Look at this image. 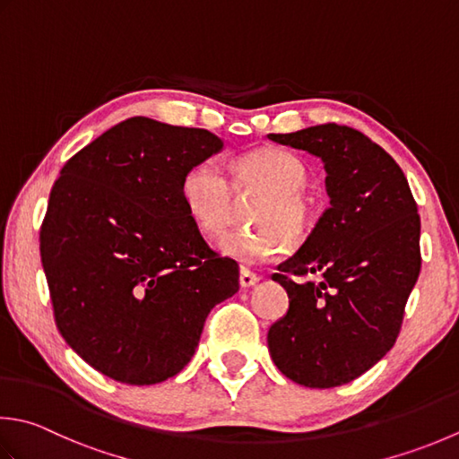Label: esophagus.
<instances>
[{
  "label": "esophagus",
  "instance_id": "esophagus-1",
  "mask_svg": "<svg viewBox=\"0 0 459 459\" xmlns=\"http://www.w3.org/2000/svg\"><path fill=\"white\" fill-rule=\"evenodd\" d=\"M258 281H260V276H258L256 273L248 271V268H245V266H240V276H238V282H240L242 289H250V286H255Z\"/></svg>",
  "mask_w": 459,
  "mask_h": 459
}]
</instances>
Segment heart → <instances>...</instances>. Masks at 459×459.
Here are the masks:
<instances>
[{
	"label": "heart",
	"instance_id": "heart-1",
	"mask_svg": "<svg viewBox=\"0 0 459 459\" xmlns=\"http://www.w3.org/2000/svg\"><path fill=\"white\" fill-rule=\"evenodd\" d=\"M307 183L308 169L299 157L264 147L230 160L229 177L212 159L193 165L183 177L181 195L196 227L209 237L227 230L237 195H260L248 212L256 229L229 232L219 248L242 263H264L284 253L289 237L308 235L312 204L302 191Z\"/></svg>",
	"mask_w": 459,
	"mask_h": 459
}]
</instances>
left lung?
I'll return each mask as SVG.
<instances>
[{"label":"left lung","mask_w":459,"mask_h":459,"mask_svg":"<svg viewBox=\"0 0 459 459\" xmlns=\"http://www.w3.org/2000/svg\"><path fill=\"white\" fill-rule=\"evenodd\" d=\"M326 169L330 206L273 281L289 312L268 330L273 362L308 388L356 380L390 352L421 268L420 214L388 152L364 133L325 123L271 133Z\"/></svg>","instance_id":"8db88e82"}]
</instances>
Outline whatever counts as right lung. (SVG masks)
Listing matches in <instances>:
<instances>
[{
	"label": "right lung",
	"instance_id": "1",
	"mask_svg": "<svg viewBox=\"0 0 459 459\" xmlns=\"http://www.w3.org/2000/svg\"><path fill=\"white\" fill-rule=\"evenodd\" d=\"M222 149L206 129L147 117L115 125L61 169L39 250L57 330L107 378H173L214 304L238 290L237 260L206 245L181 185Z\"/></svg>",
	"mask_w": 459,
	"mask_h": 459
}]
</instances>
